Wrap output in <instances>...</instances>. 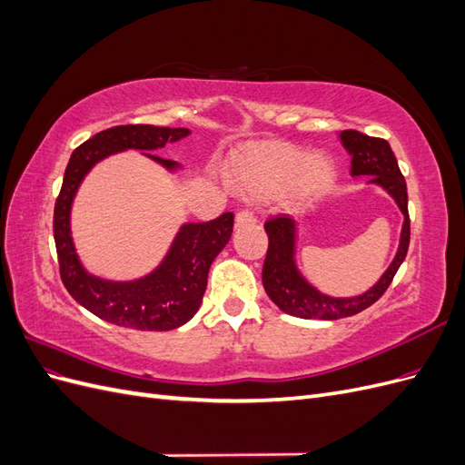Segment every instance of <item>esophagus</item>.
<instances>
[{
  "mask_svg": "<svg viewBox=\"0 0 465 465\" xmlns=\"http://www.w3.org/2000/svg\"><path fill=\"white\" fill-rule=\"evenodd\" d=\"M236 227H244V224H250V223H254L256 221V215H254V211H250V209H241L236 213Z\"/></svg>",
  "mask_w": 465,
  "mask_h": 465,
  "instance_id": "obj_1",
  "label": "esophagus"
}]
</instances>
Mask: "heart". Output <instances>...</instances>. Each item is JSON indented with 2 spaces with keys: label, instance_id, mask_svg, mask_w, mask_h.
<instances>
[{
  "label": "heart",
  "instance_id": "heart-1",
  "mask_svg": "<svg viewBox=\"0 0 465 465\" xmlns=\"http://www.w3.org/2000/svg\"><path fill=\"white\" fill-rule=\"evenodd\" d=\"M232 184L250 198L289 192L294 202H308L326 192L335 178L331 159L291 143L250 145L231 164Z\"/></svg>",
  "mask_w": 465,
  "mask_h": 465
}]
</instances>
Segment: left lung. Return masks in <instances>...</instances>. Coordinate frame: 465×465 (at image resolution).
<instances>
[{
	"label": "left lung",
	"instance_id": "8db88e82",
	"mask_svg": "<svg viewBox=\"0 0 465 465\" xmlns=\"http://www.w3.org/2000/svg\"><path fill=\"white\" fill-rule=\"evenodd\" d=\"M340 137L345 149L351 153V174L372 176L371 182L382 186L400 205L405 217L401 242L396 258H393L386 273L380 277V281L371 291L353 299H331L328 294L316 291L312 285H308L297 272V267H294V223L287 215H275L267 219L263 229L267 232V238H270V246H267L262 270L263 289L267 297L281 311L306 320H337L355 316L362 312L364 308L374 304L390 287L393 275L398 273L401 262L407 256V248H410L411 229L410 211H407V186L390 143L382 137H371L357 130H343Z\"/></svg>",
	"mask_w": 465,
	"mask_h": 465
}]
</instances>
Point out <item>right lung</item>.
I'll return each instance as SVG.
<instances>
[{
    "instance_id": "add662e5",
    "label": "right lung",
    "mask_w": 465,
    "mask_h": 465,
    "mask_svg": "<svg viewBox=\"0 0 465 465\" xmlns=\"http://www.w3.org/2000/svg\"><path fill=\"white\" fill-rule=\"evenodd\" d=\"M190 134L186 128H159L147 124L114 125L98 132L72 153L54 207L55 252L67 292L101 320L142 331H168L186 323L198 312L207 287L209 267L232 234L234 215L231 211L213 221L184 224L157 270L132 283H114L89 275L77 260L69 234L72 202L81 180L94 163L124 149H161ZM147 157L166 168H174L173 161L154 157L151 153Z\"/></svg>"
}]
</instances>
